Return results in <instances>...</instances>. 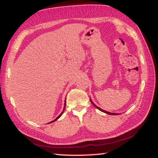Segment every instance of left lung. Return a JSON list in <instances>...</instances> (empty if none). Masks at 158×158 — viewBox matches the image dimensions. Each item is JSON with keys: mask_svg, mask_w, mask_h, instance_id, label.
I'll return each instance as SVG.
<instances>
[{"mask_svg": "<svg viewBox=\"0 0 158 158\" xmlns=\"http://www.w3.org/2000/svg\"><path fill=\"white\" fill-rule=\"evenodd\" d=\"M90 102H92V104L93 105H94L96 108H97L98 109H99V110L100 111H102V112H104V113H105V114H109V115H118V114H117V113H111V112H109V111H105V110H103V109H100V107H98V106H96L94 103H93V102L92 101V100H91V98H90Z\"/></svg>", "mask_w": 158, "mask_h": 158, "instance_id": "8db88e82", "label": "left lung"}]
</instances>
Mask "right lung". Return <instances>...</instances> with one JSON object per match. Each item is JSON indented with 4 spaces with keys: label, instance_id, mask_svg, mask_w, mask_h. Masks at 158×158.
<instances>
[{
    "label": "right lung",
    "instance_id": "1",
    "mask_svg": "<svg viewBox=\"0 0 158 158\" xmlns=\"http://www.w3.org/2000/svg\"><path fill=\"white\" fill-rule=\"evenodd\" d=\"M65 105H66V103H65V105H65V106H64V108H63V111H62V112H61V113H60V114L59 115V116H58L57 118H55L54 120H53V121H51V122H49V123H48V124H49V123H53V122H55L56 121H57V120L58 119V118H59L61 116H62V114H63V112H64V110H65Z\"/></svg>",
    "mask_w": 158,
    "mask_h": 158
}]
</instances>
